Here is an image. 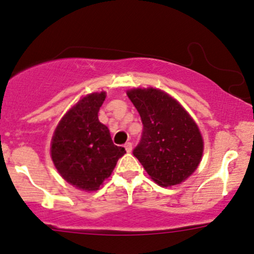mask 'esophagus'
Here are the masks:
<instances>
[{"label": "esophagus", "mask_w": 254, "mask_h": 254, "mask_svg": "<svg viewBox=\"0 0 254 254\" xmlns=\"http://www.w3.org/2000/svg\"><path fill=\"white\" fill-rule=\"evenodd\" d=\"M124 147H125V150H127V153H130L132 150V143H131V142H127V143H125Z\"/></svg>", "instance_id": "esophagus-1"}]
</instances>
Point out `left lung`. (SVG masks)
<instances>
[{
    "label": "left lung",
    "instance_id": "left-lung-1",
    "mask_svg": "<svg viewBox=\"0 0 254 254\" xmlns=\"http://www.w3.org/2000/svg\"><path fill=\"white\" fill-rule=\"evenodd\" d=\"M127 94L143 124L133 155L159 186L182 183L199 166L204 152L196 123L180 102L159 89L137 88Z\"/></svg>",
    "mask_w": 254,
    "mask_h": 254
}]
</instances>
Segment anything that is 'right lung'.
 I'll use <instances>...</instances> for the list:
<instances>
[{"mask_svg": "<svg viewBox=\"0 0 254 254\" xmlns=\"http://www.w3.org/2000/svg\"><path fill=\"white\" fill-rule=\"evenodd\" d=\"M105 99V91L80 99L63 117L52 138L55 168L66 182L80 190H97L127 153L113 143L108 127L99 121Z\"/></svg>", "mask_w": 254, "mask_h": 254, "instance_id": "right-lung-1", "label": "right lung"}]
</instances>
